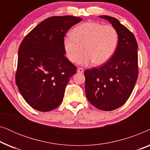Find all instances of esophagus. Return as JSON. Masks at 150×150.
<instances>
[{
	"label": "esophagus",
	"mask_w": 150,
	"mask_h": 150,
	"mask_svg": "<svg viewBox=\"0 0 150 150\" xmlns=\"http://www.w3.org/2000/svg\"><path fill=\"white\" fill-rule=\"evenodd\" d=\"M77 71H78V72H79V73H83L84 70H83V69L82 68V67H79V68H78Z\"/></svg>",
	"instance_id": "esophagus-1"
}]
</instances>
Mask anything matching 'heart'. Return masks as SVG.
I'll use <instances>...</instances> for the list:
<instances>
[{
    "instance_id": "1",
    "label": "heart",
    "mask_w": 150,
    "mask_h": 150,
    "mask_svg": "<svg viewBox=\"0 0 150 150\" xmlns=\"http://www.w3.org/2000/svg\"><path fill=\"white\" fill-rule=\"evenodd\" d=\"M119 36L111 25H103L99 22L88 21L74 28L71 35L63 39V47L67 58L71 63L96 65L104 64L113 55L117 46Z\"/></svg>"
}]
</instances>
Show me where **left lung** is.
Returning <instances> with one entry per match:
<instances>
[{"label":"left lung","mask_w":150,"mask_h":150,"mask_svg":"<svg viewBox=\"0 0 150 150\" xmlns=\"http://www.w3.org/2000/svg\"><path fill=\"white\" fill-rule=\"evenodd\" d=\"M100 18L108 20L117 30L118 44L107 62L85 71V93L93 106L110 111L124 105L134 89L139 74L138 45L134 34L116 18Z\"/></svg>","instance_id":"left-lung-1"}]
</instances>
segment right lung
I'll use <instances>...</instances> for the list:
<instances>
[{
  "label": "right lung",
  "instance_id": "add662e5",
  "mask_svg": "<svg viewBox=\"0 0 150 150\" xmlns=\"http://www.w3.org/2000/svg\"><path fill=\"white\" fill-rule=\"evenodd\" d=\"M82 18L52 16L24 37L18 50L16 83L25 101L35 109L48 112L63 101L69 78L76 67L65 57L63 39Z\"/></svg>",
  "mask_w": 150,
  "mask_h": 150
}]
</instances>
